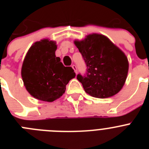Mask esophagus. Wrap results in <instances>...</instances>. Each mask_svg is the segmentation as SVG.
<instances>
[{"mask_svg": "<svg viewBox=\"0 0 149 149\" xmlns=\"http://www.w3.org/2000/svg\"><path fill=\"white\" fill-rule=\"evenodd\" d=\"M72 68H73V69H74V72H75V73L77 74V66H76L75 65H72Z\"/></svg>", "mask_w": 149, "mask_h": 149, "instance_id": "34e87169", "label": "esophagus"}]
</instances>
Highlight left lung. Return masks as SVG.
Masks as SVG:
<instances>
[{"instance_id": "1", "label": "left lung", "mask_w": 149, "mask_h": 149, "mask_svg": "<svg viewBox=\"0 0 149 149\" xmlns=\"http://www.w3.org/2000/svg\"><path fill=\"white\" fill-rule=\"evenodd\" d=\"M74 44L87 68L84 75H77L85 92L98 98H109L119 93L128 72L125 54L101 34H89L84 40L74 41Z\"/></svg>"}]
</instances>
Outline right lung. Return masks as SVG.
<instances>
[{
	"mask_svg": "<svg viewBox=\"0 0 149 149\" xmlns=\"http://www.w3.org/2000/svg\"><path fill=\"white\" fill-rule=\"evenodd\" d=\"M56 45L48 39L36 42L27 51L22 68L24 84L33 97L52 102L65 93V86L75 77L72 67H65L56 57Z\"/></svg>",
	"mask_w": 149,
	"mask_h": 149,
	"instance_id": "right-lung-1",
	"label": "right lung"
}]
</instances>
